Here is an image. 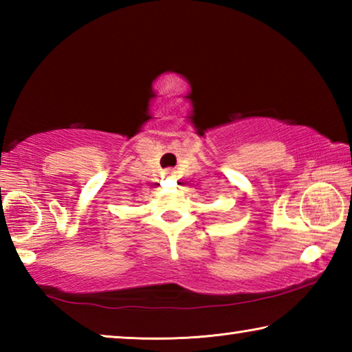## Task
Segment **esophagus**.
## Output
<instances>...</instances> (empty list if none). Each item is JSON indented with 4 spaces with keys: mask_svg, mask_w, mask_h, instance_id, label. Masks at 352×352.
I'll return each mask as SVG.
<instances>
[{
    "mask_svg": "<svg viewBox=\"0 0 352 352\" xmlns=\"http://www.w3.org/2000/svg\"><path fill=\"white\" fill-rule=\"evenodd\" d=\"M174 175H175V172L170 170V169L164 172V177H166V178H174Z\"/></svg>",
    "mask_w": 352,
    "mask_h": 352,
    "instance_id": "1",
    "label": "esophagus"
}]
</instances>
